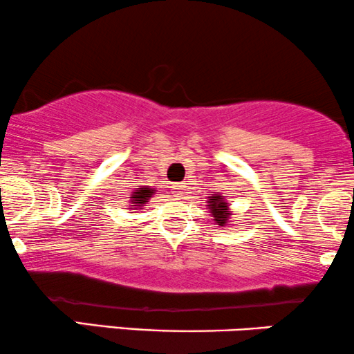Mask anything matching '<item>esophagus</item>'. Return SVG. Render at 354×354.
Wrapping results in <instances>:
<instances>
[{
	"label": "esophagus",
	"instance_id": "1",
	"mask_svg": "<svg viewBox=\"0 0 354 354\" xmlns=\"http://www.w3.org/2000/svg\"><path fill=\"white\" fill-rule=\"evenodd\" d=\"M183 193H185V183H174L173 185L174 198H181Z\"/></svg>",
	"mask_w": 354,
	"mask_h": 354
}]
</instances>
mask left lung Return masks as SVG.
Listing matches in <instances>:
<instances>
[{"mask_svg": "<svg viewBox=\"0 0 354 354\" xmlns=\"http://www.w3.org/2000/svg\"><path fill=\"white\" fill-rule=\"evenodd\" d=\"M206 206L211 209V218L214 219V224L223 225V227L229 224V218H231L232 211L229 209L227 199H225L223 194L218 193L209 196Z\"/></svg>", "mask_w": 354, "mask_h": 354, "instance_id": "1", "label": "left lung"}]
</instances>
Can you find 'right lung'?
I'll return each mask as SVG.
<instances>
[{"instance_id": "right-lung-1", "label": "right lung", "mask_w": 354, "mask_h": 354, "mask_svg": "<svg viewBox=\"0 0 354 354\" xmlns=\"http://www.w3.org/2000/svg\"><path fill=\"white\" fill-rule=\"evenodd\" d=\"M155 194V188L150 186H142V188H136L133 193L130 194V206L129 209H142V206L148 203V199Z\"/></svg>"}]
</instances>
